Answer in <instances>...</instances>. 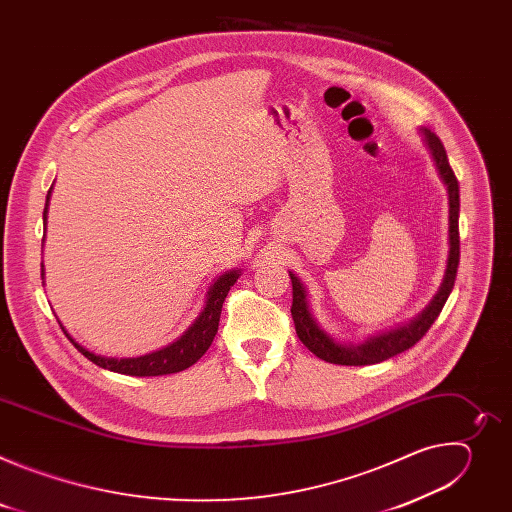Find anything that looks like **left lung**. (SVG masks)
Returning <instances> with one entry per match:
<instances>
[{
  "instance_id": "left-lung-1",
  "label": "left lung",
  "mask_w": 512,
  "mask_h": 512,
  "mask_svg": "<svg viewBox=\"0 0 512 512\" xmlns=\"http://www.w3.org/2000/svg\"><path fill=\"white\" fill-rule=\"evenodd\" d=\"M421 139L425 150L431 156V162L440 176L442 184L448 190V261H446V273L440 283L437 294L431 298V302L425 306L421 314H417L413 320L395 326L391 330L371 334L362 342H342L336 336H332L328 330L320 326L316 316L312 314L310 300H308V287L306 283L294 273L289 271L291 285H294V302H291V318H294L298 338L304 342V346L314 352L318 358L332 362V364H346V367H362V364H377L383 362L399 352H405L413 344H417L425 332L431 328V324L440 316L446 300L452 294V287L458 273L460 263V235H458V218H460V186L458 180L450 168L444 143L440 141L433 131L427 127H419Z\"/></svg>"
}]
</instances>
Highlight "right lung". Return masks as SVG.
<instances>
[{
	"label": "right lung",
	"instance_id": "right-lung-1",
	"mask_svg": "<svg viewBox=\"0 0 512 512\" xmlns=\"http://www.w3.org/2000/svg\"><path fill=\"white\" fill-rule=\"evenodd\" d=\"M50 194H52V188L46 194L44 233H46V221H48ZM239 275H241L239 267L231 269V271H225L223 275H218L206 291V300H204L202 312L188 326V330L180 338H176L172 344H168L160 350H154L150 354H141V356H133V358H115V356L95 354L89 348H85L83 344H79L75 338H72L66 332V328L62 326V322H60V326H62L64 334L68 336V340L77 346V350L83 352L91 362H95L97 367H101V369L121 373V375H129V377H160V375L180 373V371L192 367V364L212 344V340L216 336V330H218V320H221L225 298L229 294V289L237 283ZM42 279H44V263H42Z\"/></svg>",
	"mask_w": 512,
	"mask_h": 512
}]
</instances>
